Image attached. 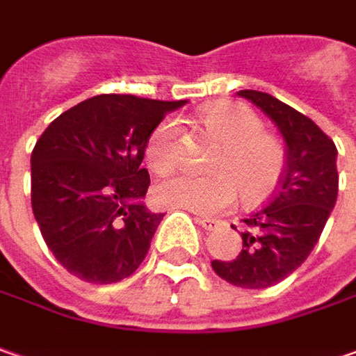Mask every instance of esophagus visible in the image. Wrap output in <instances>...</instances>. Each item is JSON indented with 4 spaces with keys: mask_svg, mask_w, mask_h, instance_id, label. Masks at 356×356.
Here are the masks:
<instances>
[{
    "mask_svg": "<svg viewBox=\"0 0 356 356\" xmlns=\"http://www.w3.org/2000/svg\"><path fill=\"white\" fill-rule=\"evenodd\" d=\"M197 223L201 225L205 231H213V229L219 225V221H217V219H213V217H197Z\"/></svg>",
    "mask_w": 356,
    "mask_h": 356,
    "instance_id": "obj_1",
    "label": "esophagus"
}]
</instances>
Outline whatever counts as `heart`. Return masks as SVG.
Returning a JSON list of instances; mask_svg holds the SVG:
<instances>
[{
    "mask_svg": "<svg viewBox=\"0 0 356 356\" xmlns=\"http://www.w3.org/2000/svg\"><path fill=\"white\" fill-rule=\"evenodd\" d=\"M201 123L225 143L213 163L219 173L163 179L155 189L157 201L165 207L215 215L235 203L239 189L247 203L267 199L285 173L286 155L277 139L265 135L263 121L241 103H215L201 113ZM179 123L165 119L149 135V165L159 173L171 171L179 161Z\"/></svg>",
    "mask_w": 356,
    "mask_h": 356,
    "instance_id": "b5f03b06",
    "label": "heart"
}]
</instances>
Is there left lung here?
I'll return each instance as SVG.
<instances>
[{
	"mask_svg": "<svg viewBox=\"0 0 356 356\" xmlns=\"http://www.w3.org/2000/svg\"><path fill=\"white\" fill-rule=\"evenodd\" d=\"M285 139V173L267 207L243 219V249L233 261L215 259L213 270L243 289H267L286 279L315 249L337 203V147L315 121L263 91L243 89Z\"/></svg>",
	"mask_w": 356,
	"mask_h": 356,
	"instance_id": "left-lung-1",
	"label": "left lung"
}]
</instances>
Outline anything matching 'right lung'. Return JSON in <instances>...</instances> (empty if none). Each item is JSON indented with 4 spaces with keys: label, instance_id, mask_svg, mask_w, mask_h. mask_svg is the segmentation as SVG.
<instances>
[{
    "label": "right lung",
    "instance_id": "add662e5",
    "mask_svg": "<svg viewBox=\"0 0 356 356\" xmlns=\"http://www.w3.org/2000/svg\"><path fill=\"white\" fill-rule=\"evenodd\" d=\"M187 101L95 95L49 123L31 153V207L54 257L87 283L127 279L165 213L145 207L151 131Z\"/></svg>",
    "mask_w": 356,
    "mask_h": 356
}]
</instances>
